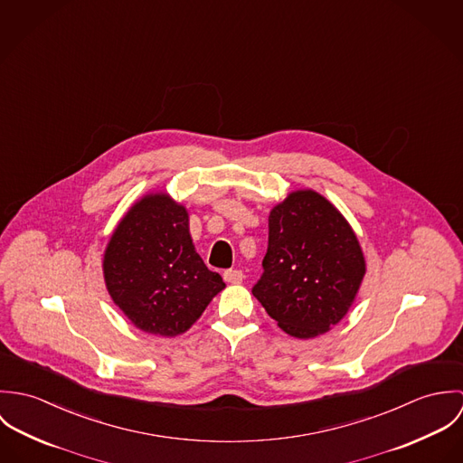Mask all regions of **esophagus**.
<instances>
[{
    "instance_id": "esophagus-1",
    "label": "esophagus",
    "mask_w": 463,
    "mask_h": 463,
    "mask_svg": "<svg viewBox=\"0 0 463 463\" xmlns=\"http://www.w3.org/2000/svg\"><path fill=\"white\" fill-rule=\"evenodd\" d=\"M222 276H224V279H226L228 283H241L242 278H244L242 270H239V269H228V270H224Z\"/></svg>"
}]
</instances>
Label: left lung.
Segmentation results:
<instances>
[{
  "label": "left lung",
  "mask_w": 463,
  "mask_h": 463,
  "mask_svg": "<svg viewBox=\"0 0 463 463\" xmlns=\"http://www.w3.org/2000/svg\"><path fill=\"white\" fill-rule=\"evenodd\" d=\"M264 272L255 298L296 338L340 323L365 276V259L344 215L316 191L290 193L269 213Z\"/></svg>",
  "instance_id": "left-lung-1"
}]
</instances>
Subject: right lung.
<instances>
[{"instance_id":"obj_1","label":"right lung","mask_w":463,"mask_h":463,"mask_svg":"<svg viewBox=\"0 0 463 463\" xmlns=\"http://www.w3.org/2000/svg\"><path fill=\"white\" fill-rule=\"evenodd\" d=\"M110 298L138 330L175 336L189 330L224 288L194 250L189 213L165 193L137 201L103 257Z\"/></svg>"}]
</instances>
